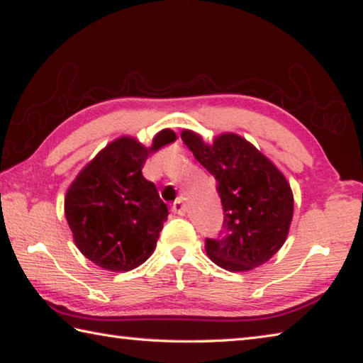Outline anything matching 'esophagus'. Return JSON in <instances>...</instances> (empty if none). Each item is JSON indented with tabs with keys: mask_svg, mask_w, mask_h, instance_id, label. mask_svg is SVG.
Instances as JSON below:
<instances>
[{
	"mask_svg": "<svg viewBox=\"0 0 363 363\" xmlns=\"http://www.w3.org/2000/svg\"><path fill=\"white\" fill-rule=\"evenodd\" d=\"M171 210H173L176 214H179V216H184V214L187 213V206H186V200L182 199H177L174 203H173V208H171Z\"/></svg>",
	"mask_w": 363,
	"mask_h": 363,
	"instance_id": "obj_1",
	"label": "esophagus"
}]
</instances>
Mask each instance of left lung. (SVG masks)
I'll return each mask as SVG.
<instances>
[{"mask_svg":"<svg viewBox=\"0 0 363 363\" xmlns=\"http://www.w3.org/2000/svg\"><path fill=\"white\" fill-rule=\"evenodd\" d=\"M181 138L214 176L223 203V230L218 238L205 240L210 259L230 272L262 266L281 248L290 230V184L267 157L237 134H220L213 144L187 130Z\"/></svg>","mask_w":363,"mask_h":363,"instance_id":"8db88e82","label":"left lung"}]
</instances>
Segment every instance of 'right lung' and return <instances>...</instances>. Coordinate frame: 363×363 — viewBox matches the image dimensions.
Segmentation results:
<instances>
[{"mask_svg": "<svg viewBox=\"0 0 363 363\" xmlns=\"http://www.w3.org/2000/svg\"><path fill=\"white\" fill-rule=\"evenodd\" d=\"M174 140L171 130L160 131L149 149L133 138L116 139L67 190L65 218L73 240L96 266L126 272L153 253L168 208L143 168L150 152Z\"/></svg>", "mask_w": 363, "mask_h": 363, "instance_id": "1", "label": "right lung"}]
</instances>
